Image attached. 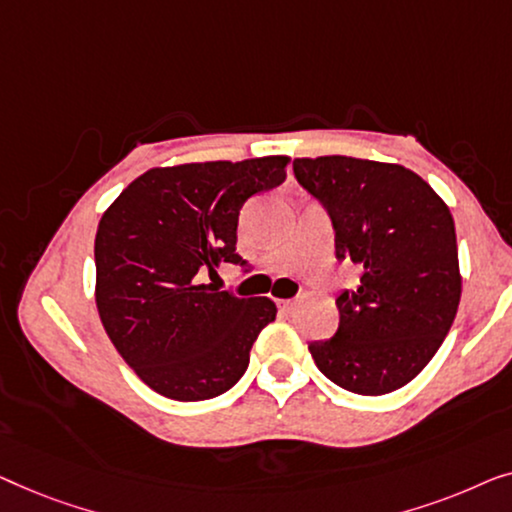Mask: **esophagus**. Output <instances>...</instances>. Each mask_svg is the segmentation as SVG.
<instances>
[{
  "label": "esophagus",
  "mask_w": 512,
  "mask_h": 512,
  "mask_svg": "<svg viewBox=\"0 0 512 512\" xmlns=\"http://www.w3.org/2000/svg\"><path fill=\"white\" fill-rule=\"evenodd\" d=\"M294 306H297V301H294V299H280L278 301V308H283V311H287V313H290Z\"/></svg>",
  "instance_id": "1"
}]
</instances>
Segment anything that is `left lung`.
Here are the masks:
<instances>
[{
	"label": "left lung",
	"mask_w": 512,
	"mask_h": 512,
	"mask_svg": "<svg viewBox=\"0 0 512 512\" xmlns=\"http://www.w3.org/2000/svg\"><path fill=\"white\" fill-rule=\"evenodd\" d=\"M292 167L327 208L336 257L362 269L357 290L336 299V334L308 350L343 390H399L436 355L457 315L462 276L450 208L401 164L327 155Z\"/></svg>",
	"instance_id": "1"
}]
</instances>
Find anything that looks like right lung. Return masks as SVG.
Listing matches in <instances>:
<instances>
[{"mask_svg": "<svg viewBox=\"0 0 512 512\" xmlns=\"http://www.w3.org/2000/svg\"><path fill=\"white\" fill-rule=\"evenodd\" d=\"M290 157L155 167L106 208L95 299L120 357L150 390L204 401L236 385L276 304L218 292L204 276L239 264L241 206L285 181Z\"/></svg>", "mask_w": 512, "mask_h": 512, "instance_id": "add662e5", "label": "right lung"}]
</instances>
